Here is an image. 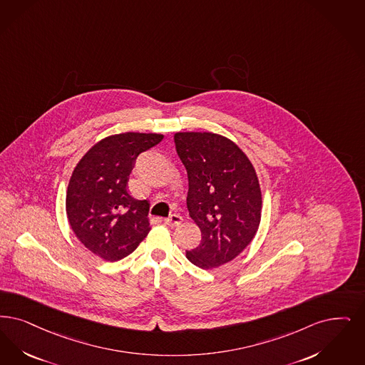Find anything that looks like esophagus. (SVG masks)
Here are the masks:
<instances>
[{"label": "esophagus", "instance_id": "34e87169", "mask_svg": "<svg viewBox=\"0 0 365 365\" xmlns=\"http://www.w3.org/2000/svg\"><path fill=\"white\" fill-rule=\"evenodd\" d=\"M183 221V217L180 216V215H171L170 217H167V219H164V222H165V225H168V227H178L180 222Z\"/></svg>", "mask_w": 365, "mask_h": 365}]
</instances>
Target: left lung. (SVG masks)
Listing matches in <instances>:
<instances>
[{"instance_id": "obj_1", "label": "left lung", "mask_w": 365, "mask_h": 365, "mask_svg": "<svg viewBox=\"0 0 365 365\" xmlns=\"http://www.w3.org/2000/svg\"><path fill=\"white\" fill-rule=\"evenodd\" d=\"M174 141L189 178L190 217L202 236L186 257L205 270L231 262L251 243L261 222L257 173L246 153L224 135L179 131Z\"/></svg>"}]
</instances>
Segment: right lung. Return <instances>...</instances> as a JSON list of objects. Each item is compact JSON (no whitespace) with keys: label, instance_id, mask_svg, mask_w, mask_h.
<instances>
[{"label":"right lung","instance_id":"right-lung-1","mask_svg":"<svg viewBox=\"0 0 365 365\" xmlns=\"http://www.w3.org/2000/svg\"><path fill=\"white\" fill-rule=\"evenodd\" d=\"M163 134L128 131L92 146L74 167L66 191V216L77 239L103 261L131 254L149 234V202L128 191L134 161Z\"/></svg>","mask_w":365,"mask_h":365}]
</instances>
